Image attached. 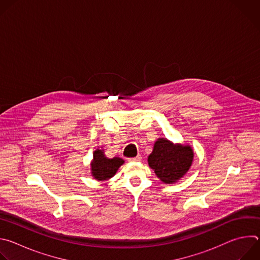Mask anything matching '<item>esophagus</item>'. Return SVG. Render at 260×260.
<instances>
[{
    "mask_svg": "<svg viewBox=\"0 0 260 260\" xmlns=\"http://www.w3.org/2000/svg\"><path fill=\"white\" fill-rule=\"evenodd\" d=\"M142 159V157H141V155H138V156H136V157H133V158H129L128 160H131V161H140Z\"/></svg>",
    "mask_w": 260,
    "mask_h": 260,
    "instance_id": "34e87169",
    "label": "esophagus"
}]
</instances>
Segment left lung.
<instances>
[{"mask_svg": "<svg viewBox=\"0 0 260 260\" xmlns=\"http://www.w3.org/2000/svg\"><path fill=\"white\" fill-rule=\"evenodd\" d=\"M193 156L189 145L174 144L168 139L159 138L154 143L152 153L148 156V164L164 183L173 184L188 172Z\"/></svg>", "mask_w": 260, "mask_h": 260, "instance_id": "1", "label": "left lung"}]
</instances>
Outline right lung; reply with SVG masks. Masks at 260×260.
<instances>
[{
    "label": "right lung",
    "mask_w": 260,
    "mask_h": 260,
    "mask_svg": "<svg viewBox=\"0 0 260 260\" xmlns=\"http://www.w3.org/2000/svg\"><path fill=\"white\" fill-rule=\"evenodd\" d=\"M124 164V160L119 157L108 158L104 154V150L96 149L93 152V159L91 161V175L98 181H105L112 178L119 167Z\"/></svg>",
    "instance_id": "right-lung-1"
}]
</instances>
